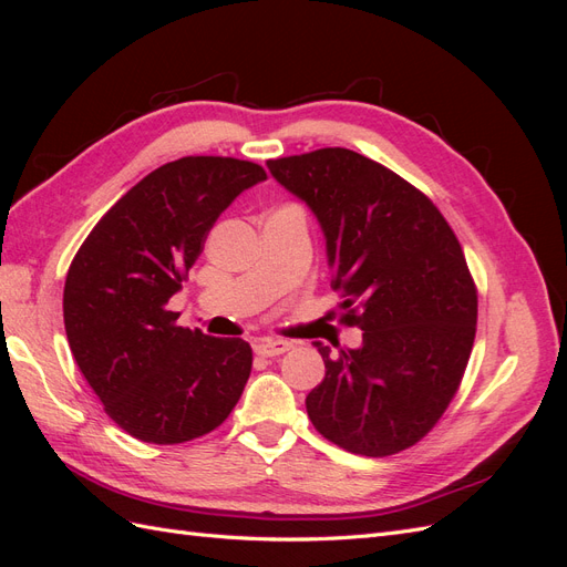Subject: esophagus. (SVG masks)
<instances>
[{
    "label": "esophagus",
    "mask_w": 567,
    "mask_h": 567,
    "mask_svg": "<svg viewBox=\"0 0 567 567\" xmlns=\"http://www.w3.org/2000/svg\"><path fill=\"white\" fill-rule=\"evenodd\" d=\"M286 350H290V342H286V340H271V338L260 340L255 346V354H260V357H279Z\"/></svg>",
    "instance_id": "1"
}]
</instances>
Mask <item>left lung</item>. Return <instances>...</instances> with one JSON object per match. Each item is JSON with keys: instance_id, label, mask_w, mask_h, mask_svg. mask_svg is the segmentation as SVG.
Instances as JSON below:
<instances>
[{"instance_id": "obj_1", "label": "left lung", "mask_w": 567, "mask_h": 567, "mask_svg": "<svg viewBox=\"0 0 567 567\" xmlns=\"http://www.w3.org/2000/svg\"><path fill=\"white\" fill-rule=\"evenodd\" d=\"M267 167L317 217L342 319L362 331L338 354L315 340L326 375L307 416L352 454H398L437 423L466 371L477 321L466 257L419 188L350 148Z\"/></svg>"}]
</instances>
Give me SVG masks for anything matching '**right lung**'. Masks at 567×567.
Instances as JSON below:
<instances>
[{
  "label": "right lung",
  "mask_w": 567,
  "mask_h": 567,
  "mask_svg": "<svg viewBox=\"0 0 567 567\" xmlns=\"http://www.w3.org/2000/svg\"><path fill=\"white\" fill-rule=\"evenodd\" d=\"M260 165L188 156L153 169L99 219L63 288L71 352L106 414L142 442L177 444L225 421L246 388L252 350L177 326L167 302L203 238Z\"/></svg>",
  "instance_id": "right-lung-1"
}]
</instances>
